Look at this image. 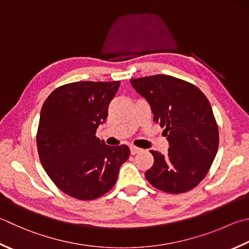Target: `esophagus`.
<instances>
[{
	"label": "esophagus",
	"instance_id": "34e87169",
	"mask_svg": "<svg viewBox=\"0 0 249 249\" xmlns=\"http://www.w3.org/2000/svg\"><path fill=\"white\" fill-rule=\"evenodd\" d=\"M141 151H142V149L137 147V146H130V152H131V154H132V155L138 154V153H140Z\"/></svg>",
	"mask_w": 249,
	"mask_h": 249
}]
</instances>
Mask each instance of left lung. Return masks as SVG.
<instances>
[{"label":"left lung","instance_id":"1","mask_svg":"<svg viewBox=\"0 0 249 249\" xmlns=\"http://www.w3.org/2000/svg\"><path fill=\"white\" fill-rule=\"evenodd\" d=\"M134 90L146 98L154 121L163 128L168 154L149 151L154 165L145 178L156 189L180 194L207 175L219 146L217 121L207 97L197 87L167 74L131 79Z\"/></svg>","mask_w":249,"mask_h":249}]
</instances>
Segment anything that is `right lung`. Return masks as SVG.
Masks as SVG:
<instances>
[{
	"label": "right lung",
	"mask_w": 249,
	"mask_h": 249,
	"mask_svg": "<svg viewBox=\"0 0 249 249\" xmlns=\"http://www.w3.org/2000/svg\"><path fill=\"white\" fill-rule=\"evenodd\" d=\"M119 86V81L64 84L42 106L36 133L40 161L55 185L73 198L91 200L107 193L130 156L126 145L108 146L95 137Z\"/></svg>",
	"instance_id": "1"
}]
</instances>
